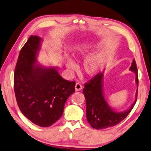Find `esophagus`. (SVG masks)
Here are the masks:
<instances>
[{
  "mask_svg": "<svg viewBox=\"0 0 151 151\" xmlns=\"http://www.w3.org/2000/svg\"><path fill=\"white\" fill-rule=\"evenodd\" d=\"M83 88V86L81 85V84L80 83H76L75 85V90L76 91H79L81 89Z\"/></svg>",
  "mask_w": 151,
  "mask_h": 151,
  "instance_id": "1",
  "label": "esophagus"
}]
</instances>
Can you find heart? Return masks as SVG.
<instances>
[{
  "label": "heart",
  "mask_w": 151,
  "mask_h": 151,
  "mask_svg": "<svg viewBox=\"0 0 151 151\" xmlns=\"http://www.w3.org/2000/svg\"><path fill=\"white\" fill-rule=\"evenodd\" d=\"M89 46L86 44L80 45L76 47L75 51V56L76 58H83L88 53ZM104 64V58L101 55H95L88 57L83 64V69L88 75H95L99 71ZM66 66L69 69H74L75 68V64L71 60H67Z\"/></svg>",
  "instance_id": "1"
}]
</instances>
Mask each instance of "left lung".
<instances>
[{
    "label": "left lung",
    "mask_w": 151,
    "mask_h": 151,
    "mask_svg": "<svg viewBox=\"0 0 151 151\" xmlns=\"http://www.w3.org/2000/svg\"><path fill=\"white\" fill-rule=\"evenodd\" d=\"M130 69L136 73V81L138 86V69L135 60H133ZM103 73H97L89 81L85 83V88H83V94L87 104L86 114L87 121L92 128L97 130L116 126L125 119L134 106L138 95L137 91L136 101L127 111L122 113L114 111L107 104L103 94Z\"/></svg>",
    "instance_id": "8db88e82"
}]
</instances>
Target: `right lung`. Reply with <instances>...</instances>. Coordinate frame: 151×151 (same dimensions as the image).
I'll return each instance as SVG.
<instances>
[{"instance_id":"add662e5","label":"right lung","mask_w":151,"mask_h":151,"mask_svg":"<svg viewBox=\"0 0 151 151\" xmlns=\"http://www.w3.org/2000/svg\"><path fill=\"white\" fill-rule=\"evenodd\" d=\"M40 42V37L31 35L21 48L14 72V91L24 116L37 126L49 127L62 116L76 83L64 80L56 68L34 64Z\"/></svg>"}]
</instances>
